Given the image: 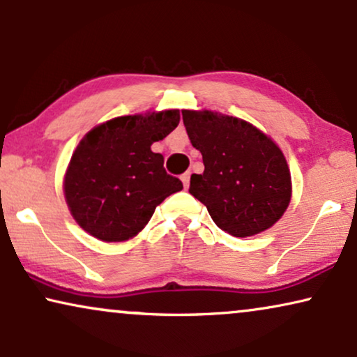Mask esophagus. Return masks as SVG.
<instances>
[{"label": "esophagus", "instance_id": "34e87169", "mask_svg": "<svg viewBox=\"0 0 357 357\" xmlns=\"http://www.w3.org/2000/svg\"><path fill=\"white\" fill-rule=\"evenodd\" d=\"M181 181H183V184H184V188H189V181H191V173H184L183 176H181Z\"/></svg>", "mask_w": 357, "mask_h": 357}]
</instances>
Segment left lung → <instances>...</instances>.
<instances>
[{
  "instance_id": "1",
  "label": "left lung",
  "mask_w": 357,
  "mask_h": 357,
  "mask_svg": "<svg viewBox=\"0 0 357 357\" xmlns=\"http://www.w3.org/2000/svg\"><path fill=\"white\" fill-rule=\"evenodd\" d=\"M204 173L191 176L189 192L227 234L253 236L274 225L291 202V171L281 149L241 119L212 111H183Z\"/></svg>"
}]
</instances>
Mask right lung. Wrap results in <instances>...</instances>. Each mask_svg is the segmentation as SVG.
<instances>
[{
	"mask_svg": "<svg viewBox=\"0 0 357 357\" xmlns=\"http://www.w3.org/2000/svg\"><path fill=\"white\" fill-rule=\"evenodd\" d=\"M179 123L178 109L122 116L99 123L76 146L63 191L71 215L98 240L126 241L135 236L183 183L163 168L153 142Z\"/></svg>",
	"mask_w": 357,
	"mask_h": 357,
	"instance_id": "obj_1",
	"label": "right lung"
}]
</instances>
